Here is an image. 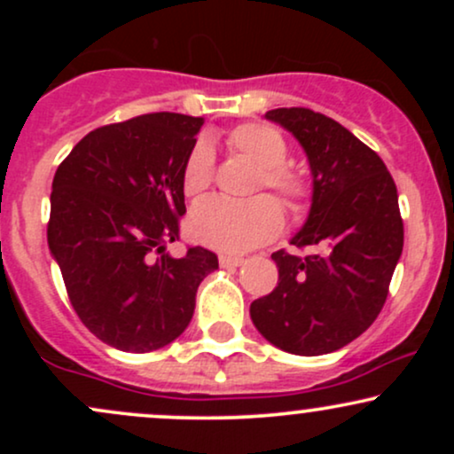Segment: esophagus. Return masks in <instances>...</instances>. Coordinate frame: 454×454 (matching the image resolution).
I'll list each match as a JSON object with an SVG mask.
<instances>
[{
  "instance_id": "34e87169",
  "label": "esophagus",
  "mask_w": 454,
  "mask_h": 454,
  "mask_svg": "<svg viewBox=\"0 0 454 454\" xmlns=\"http://www.w3.org/2000/svg\"><path fill=\"white\" fill-rule=\"evenodd\" d=\"M243 262L245 260L239 256H228V254H222L220 256V267H241Z\"/></svg>"
}]
</instances>
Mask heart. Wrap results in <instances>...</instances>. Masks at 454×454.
Instances as JSON below:
<instances>
[{
	"label": "heart",
	"instance_id": "obj_1",
	"mask_svg": "<svg viewBox=\"0 0 454 454\" xmlns=\"http://www.w3.org/2000/svg\"><path fill=\"white\" fill-rule=\"evenodd\" d=\"M228 145L260 168L256 190L269 187L284 198L290 209H299L307 198V181L284 164L288 145L275 128L264 123H243L228 134ZM213 179V149L198 140L185 160L184 192L190 198L205 194ZM284 213L270 196H256L245 202L220 198L200 202L190 215V234L198 243L231 254L249 252L270 241L281 231Z\"/></svg>",
	"mask_w": 454,
	"mask_h": 454
}]
</instances>
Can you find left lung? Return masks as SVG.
<instances>
[{
  "instance_id": "obj_1",
  "label": "left lung",
  "mask_w": 454,
  "mask_h": 454,
  "mask_svg": "<svg viewBox=\"0 0 454 454\" xmlns=\"http://www.w3.org/2000/svg\"><path fill=\"white\" fill-rule=\"evenodd\" d=\"M264 119L288 129L309 161V213L290 243L317 252H275L278 286L249 316L279 350L320 356L363 335L387 301L403 249L397 187L376 151L331 117L275 108Z\"/></svg>"
}]
</instances>
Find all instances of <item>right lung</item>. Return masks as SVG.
I'll return each mask as SVG.
<instances>
[{"mask_svg":"<svg viewBox=\"0 0 454 454\" xmlns=\"http://www.w3.org/2000/svg\"><path fill=\"white\" fill-rule=\"evenodd\" d=\"M202 119L140 114L87 134L53 179L49 249L78 317L123 352L168 346L190 325L196 290L217 256L179 239L184 168Z\"/></svg>","mask_w":454,"mask_h":454,"instance_id":"obj_1","label":"right lung"}]
</instances>
